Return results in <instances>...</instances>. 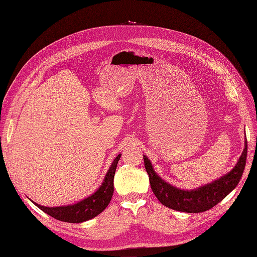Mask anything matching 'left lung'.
<instances>
[{
	"label": "left lung",
	"instance_id": "obj_1",
	"mask_svg": "<svg viewBox=\"0 0 257 257\" xmlns=\"http://www.w3.org/2000/svg\"><path fill=\"white\" fill-rule=\"evenodd\" d=\"M246 150L248 146L245 139L242 154L232 170L211 183L193 189H181L169 184L155 172L146 155L143 158L151 189L161 203L179 212L202 213L223 200L239 183L245 166Z\"/></svg>",
	"mask_w": 257,
	"mask_h": 257
}]
</instances>
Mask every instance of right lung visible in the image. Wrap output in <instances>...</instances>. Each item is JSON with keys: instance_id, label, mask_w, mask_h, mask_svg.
Returning <instances> with one entry per match:
<instances>
[{"instance_id": "right-lung-1", "label": "right lung", "mask_w": 257, "mask_h": 257, "mask_svg": "<svg viewBox=\"0 0 257 257\" xmlns=\"http://www.w3.org/2000/svg\"><path fill=\"white\" fill-rule=\"evenodd\" d=\"M121 154H119L112 162L108 172L103 178L101 185L91 196L82 199V200L74 204L61 205V206H43L32 201L41 211L54 217L55 219L70 222L80 223L99 215L104 208L108 206L113 195L114 186L113 179Z\"/></svg>"}]
</instances>
